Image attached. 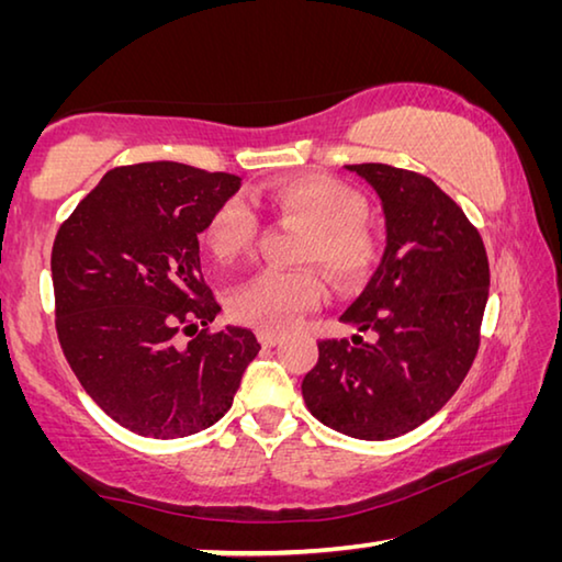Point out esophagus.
<instances>
[{"label": "esophagus", "mask_w": 562, "mask_h": 562, "mask_svg": "<svg viewBox=\"0 0 562 562\" xmlns=\"http://www.w3.org/2000/svg\"><path fill=\"white\" fill-rule=\"evenodd\" d=\"M258 337H260V341H262V347H274V345H278V341H280L278 331H270V329H260Z\"/></svg>", "instance_id": "obj_1"}]
</instances>
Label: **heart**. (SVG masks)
Segmentation results:
<instances>
[{
	"label": "heart",
	"mask_w": 562,
	"mask_h": 562,
	"mask_svg": "<svg viewBox=\"0 0 562 562\" xmlns=\"http://www.w3.org/2000/svg\"><path fill=\"white\" fill-rule=\"evenodd\" d=\"M258 201L284 221L307 227L297 260L319 262L341 284H355L374 270L379 237L367 225V201L329 176H294L262 190ZM260 221L243 198L215 207L205 227V245L215 260L235 262L252 250ZM322 302V280L312 270H265L233 292L231 312L245 325L284 331Z\"/></svg>",
	"instance_id": "1"
}]
</instances>
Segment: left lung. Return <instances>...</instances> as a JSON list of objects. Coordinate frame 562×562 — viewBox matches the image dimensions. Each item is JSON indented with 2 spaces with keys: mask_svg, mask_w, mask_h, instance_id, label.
<instances>
[{
  "mask_svg": "<svg viewBox=\"0 0 562 562\" xmlns=\"http://www.w3.org/2000/svg\"><path fill=\"white\" fill-rule=\"evenodd\" d=\"M382 198L386 250L341 319L374 339H319L302 379L312 416L351 439H396L456 394L481 345L488 255L481 233L431 178L386 164L347 166Z\"/></svg>",
  "mask_w": 562,
  "mask_h": 562,
  "instance_id": "left-lung-1",
  "label": "left lung"
}]
</instances>
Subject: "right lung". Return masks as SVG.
<instances>
[{
  "label": "right lung",
  "mask_w": 562,
  "mask_h": 562,
  "mask_svg": "<svg viewBox=\"0 0 562 562\" xmlns=\"http://www.w3.org/2000/svg\"><path fill=\"white\" fill-rule=\"evenodd\" d=\"M233 173L156 160L119 166L74 207L52 247L56 335L87 394L123 429L180 439L233 406L260 341L211 329L221 312L201 235ZM180 330L193 336L178 348Z\"/></svg>",
  "instance_id": "obj_1"
}]
</instances>
